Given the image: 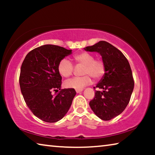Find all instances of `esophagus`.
I'll list each match as a JSON object with an SVG mask.
<instances>
[{
  "mask_svg": "<svg viewBox=\"0 0 155 155\" xmlns=\"http://www.w3.org/2000/svg\"><path fill=\"white\" fill-rule=\"evenodd\" d=\"M83 90V89H77V90H76V91H77V93H80L81 91H82Z\"/></svg>",
  "mask_w": 155,
  "mask_h": 155,
  "instance_id": "1",
  "label": "esophagus"
}]
</instances>
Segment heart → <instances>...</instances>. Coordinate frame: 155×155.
Listing matches in <instances>:
<instances>
[{
    "label": "heart",
    "instance_id": "1",
    "mask_svg": "<svg viewBox=\"0 0 155 155\" xmlns=\"http://www.w3.org/2000/svg\"><path fill=\"white\" fill-rule=\"evenodd\" d=\"M77 64L83 65L81 77H77L67 81L65 87L74 89H82L91 83V77L98 81L103 78L106 72V64L102 59L95 58L93 54L87 52H80L73 55ZM58 72L63 77H71L74 72V65L69 60L62 59L57 66Z\"/></svg>",
    "mask_w": 155,
    "mask_h": 155
}]
</instances>
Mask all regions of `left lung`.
Here are the masks:
<instances>
[{"instance_id": "left-lung-1", "label": "left lung", "mask_w": 155, "mask_h": 155, "mask_svg": "<svg viewBox=\"0 0 155 155\" xmlns=\"http://www.w3.org/2000/svg\"><path fill=\"white\" fill-rule=\"evenodd\" d=\"M85 50L99 52L106 64L105 74L96 86L103 91H96L90 106L99 118L110 120L121 114L130 101L134 88L130 64L120 50L105 41Z\"/></svg>"}]
</instances>
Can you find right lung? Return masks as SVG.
I'll return each instance as SVG.
<instances>
[{"mask_svg":"<svg viewBox=\"0 0 155 155\" xmlns=\"http://www.w3.org/2000/svg\"><path fill=\"white\" fill-rule=\"evenodd\" d=\"M72 50L46 44L32 50L21 65L19 83L26 104L38 118L46 122H56L67 114L76 91L61 90V76L59 62L71 54ZM61 91L56 96L52 91Z\"/></svg>","mask_w":155,"mask_h":155,"instance_id":"1","label":"right lung"}]
</instances>
